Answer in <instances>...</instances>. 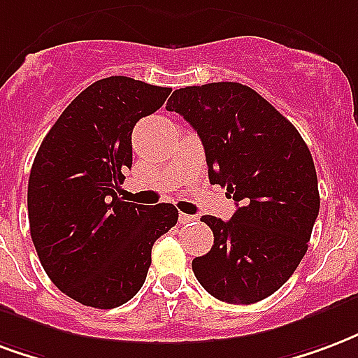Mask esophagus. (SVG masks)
<instances>
[{"mask_svg": "<svg viewBox=\"0 0 358 358\" xmlns=\"http://www.w3.org/2000/svg\"><path fill=\"white\" fill-rule=\"evenodd\" d=\"M178 220H180V224H192V222H195V220H197V216H193V214L180 213Z\"/></svg>", "mask_w": 358, "mask_h": 358, "instance_id": "obj_1", "label": "esophagus"}]
</instances>
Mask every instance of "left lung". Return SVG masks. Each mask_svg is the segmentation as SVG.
Masks as SVG:
<instances>
[{
	"mask_svg": "<svg viewBox=\"0 0 358 358\" xmlns=\"http://www.w3.org/2000/svg\"><path fill=\"white\" fill-rule=\"evenodd\" d=\"M205 148L208 180L227 187L231 220L203 216L213 248L192 262L206 292L227 303H256L300 266L319 216L313 157L296 127L246 85L222 81L172 92Z\"/></svg>",
	"mask_w": 358,
	"mask_h": 358,
	"instance_id": "left-lung-1",
	"label": "left lung"
}]
</instances>
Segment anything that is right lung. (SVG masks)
<instances>
[{"instance_id":"right-lung-1","label":"right lung","mask_w":358,"mask_h":358,"mask_svg":"<svg viewBox=\"0 0 358 358\" xmlns=\"http://www.w3.org/2000/svg\"><path fill=\"white\" fill-rule=\"evenodd\" d=\"M171 89L125 76L73 98L47 132L28 180L30 235L45 273L71 300L113 309L136 296L153 243L178 222L171 203L117 197L132 165V129Z\"/></svg>"}]
</instances>
